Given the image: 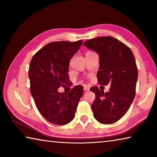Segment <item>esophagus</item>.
I'll return each mask as SVG.
<instances>
[{
    "instance_id": "obj_1",
    "label": "esophagus",
    "mask_w": 157,
    "mask_h": 157,
    "mask_svg": "<svg viewBox=\"0 0 157 157\" xmlns=\"http://www.w3.org/2000/svg\"><path fill=\"white\" fill-rule=\"evenodd\" d=\"M89 87L88 86H84V91H89Z\"/></svg>"
}]
</instances>
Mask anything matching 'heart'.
Instances as JSON below:
<instances>
[{"mask_svg":"<svg viewBox=\"0 0 157 157\" xmlns=\"http://www.w3.org/2000/svg\"><path fill=\"white\" fill-rule=\"evenodd\" d=\"M91 52V51H89V52Z\"/></svg>","mask_w":157,"mask_h":157,"instance_id":"1","label":"heart"}]
</instances>
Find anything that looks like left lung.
I'll list each match as a JSON object with an SVG mask.
<instances>
[{"mask_svg": "<svg viewBox=\"0 0 157 157\" xmlns=\"http://www.w3.org/2000/svg\"><path fill=\"white\" fill-rule=\"evenodd\" d=\"M84 45L99 55L98 83L111 84L109 92L100 91L98 86L90 89L95 94L94 116L102 124H113L127 113L134 99L138 79L134 56L128 46L110 36L89 39Z\"/></svg>", "mask_w": 157, "mask_h": 157, "instance_id": "left-lung-1", "label": "left lung"}]
</instances>
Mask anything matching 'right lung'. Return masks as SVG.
<instances>
[{"label":"right lung","instance_id":"add662e5","mask_svg":"<svg viewBox=\"0 0 157 157\" xmlns=\"http://www.w3.org/2000/svg\"><path fill=\"white\" fill-rule=\"evenodd\" d=\"M83 42L54 41L32 58L28 76L30 93L41 116L50 123L64 125L75 117L83 86H76L68 94L58 92L68 84L69 62Z\"/></svg>","mask_w":157,"mask_h":157}]
</instances>
